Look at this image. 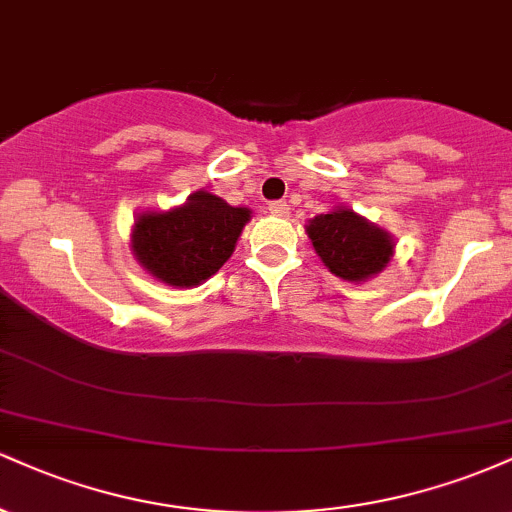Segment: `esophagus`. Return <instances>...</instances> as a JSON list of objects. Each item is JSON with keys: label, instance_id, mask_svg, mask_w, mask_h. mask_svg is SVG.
Returning a JSON list of instances; mask_svg holds the SVG:
<instances>
[{"label": "esophagus", "instance_id": "esophagus-1", "mask_svg": "<svg viewBox=\"0 0 512 512\" xmlns=\"http://www.w3.org/2000/svg\"><path fill=\"white\" fill-rule=\"evenodd\" d=\"M267 209H269V214H272V216H286V214H289V204H286V202H272Z\"/></svg>", "mask_w": 512, "mask_h": 512}]
</instances>
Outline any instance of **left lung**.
<instances>
[{"label":"left lung","mask_w":512,"mask_h":512,"mask_svg":"<svg viewBox=\"0 0 512 512\" xmlns=\"http://www.w3.org/2000/svg\"><path fill=\"white\" fill-rule=\"evenodd\" d=\"M308 238L325 267L346 281H366L383 272L392 257V238L351 209H334L310 221Z\"/></svg>","instance_id":"8db88e82"}]
</instances>
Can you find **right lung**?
<instances>
[{
    "label": "right lung",
    "instance_id": "right-lung-1",
    "mask_svg": "<svg viewBox=\"0 0 512 512\" xmlns=\"http://www.w3.org/2000/svg\"><path fill=\"white\" fill-rule=\"evenodd\" d=\"M250 219L209 192H195L178 209L142 214L134 223L132 250L146 272L170 286H197L223 267Z\"/></svg>",
    "mask_w": 512,
    "mask_h": 512
}]
</instances>
